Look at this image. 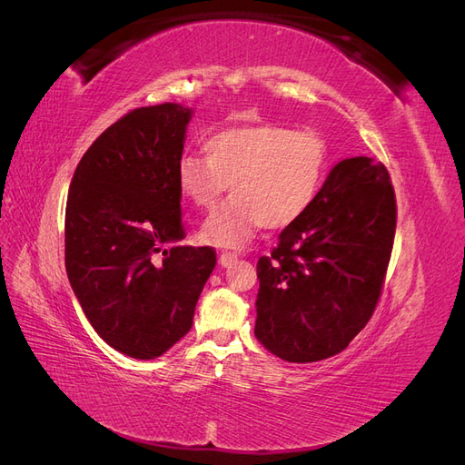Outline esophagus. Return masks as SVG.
I'll list each match as a JSON object with an SVG mask.
<instances>
[{"instance_id": "obj_1", "label": "esophagus", "mask_w": 465, "mask_h": 465, "mask_svg": "<svg viewBox=\"0 0 465 465\" xmlns=\"http://www.w3.org/2000/svg\"><path fill=\"white\" fill-rule=\"evenodd\" d=\"M236 260H238V256L234 254V252H223V254L219 256V263H221L223 267L232 265Z\"/></svg>"}]
</instances>
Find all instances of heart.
I'll list each match as a JSON object with an SVG mask.
<instances>
[{
	"instance_id": "obj_1",
	"label": "heart",
	"mask_w": 465,
	"mask_h": 465,
	"mask_svg": "<svg viewBox=\"0 0 465 465\" xmlns=\"http://www.w3.org/2000/svg\"><path fill=\"white\" fill-rule=\"evenodd\" d=\"M207 157H182L176 184L182 198L209 209L231 186L232 198L211 213L202 236L217 246L241 248L262 227L297 223L326 180L330 142L318 130L279 124L246 125L211 135Z\"/></svg>"
}]
</instances>
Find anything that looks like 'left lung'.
I'll list each match as a JSON object with an SVG mask.
<instances>
[{
  "label": "left lung",
  "mask_w": 465,
  "mask_h": 465,
  "mask_svg": "<svg viewBox=\"0 0 465 465\" xmlns=\"http://www.w3.org/2000/svg\"><path fill=\"white\" fill-rule=\"evenodd\" d=\"M396 217L384 164L337 163L311 209L258 262V341L289 362L341 353L378 304Z\"/></svg>",
  "instance_id": "1"
}]
</instances>
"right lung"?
Returning <instances> with one entry per match:
<instances>
[{"label": "right lung", "instance_id": "1", "mask_svg": "<svg viewBox=\"0 0 465 465\" xmlns=\"http://www.w3.org/2000/svg\"><path fill=\"white\" fill-rule=\"evenodd\" d=\"M192 110L135 108L79 161L65 205V272L94 331L132 359H154L184 337L213 248L186 236L176 184Z\"/></svg>", "mask_w": 465, "mask_h": 465}]
</instances>
